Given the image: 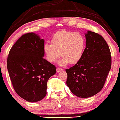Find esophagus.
I'll return each instance as SVG.
<instances>
[{
	"label": "esophagus",
	"mask_w": 120,
	"mask_h": 120,
	"mask_svg": "<svg viewBox=\"0 0 120 120\" xmlns=\"http://www.w3.org/2000/svg\"><path fill=\"white\" fill-rule=\"evenodd\" d=\"M63 71V69H62V68H56V71L57 72H60V71Z\"/></svg>",
	"instance_id": "obj_1"
}]
</instances>
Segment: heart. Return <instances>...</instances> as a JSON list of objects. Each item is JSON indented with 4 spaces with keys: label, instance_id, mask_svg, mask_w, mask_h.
Segmentation results:
<instances>
[{
    "label": "heart",
    "instance_id": "heart-1",
    "mask_svg": "<svg viewBox=\"0 0 120 120\" xmlns=\"http://www.w3.org/2000/svg\"><path fill=\"white\" fill-rule=\"evenodd\" d=\"M85 46V40L81 33L63 30L54 35L51 44H45L44 52L48 61L51 63L55 62L61 54L63 56L60 61L61 65H66L69 62L74 64L82 56Z\"/></svg>",
    "mask_w": 120,
    "mask_h": 120
}]
</instances>
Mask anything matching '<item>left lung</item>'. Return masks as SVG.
<instances>
[{
  "mask_svg": "<svg viewBox=\"0 0 120 120\" xmlns=\"http://www.w3.org/2000/svg\"><path fill=\"white\" fill-rule=\"evenodd\" d=\"M86 48L81 59L66 69V84L76 96L90 98L102 90L111 67L109 45L98 33L88 31Z\"/></svg>",
  "mask_w": 120,
  "mask_h": 120,
  "instance_id": "1",
  "label": "left lung"
}]
</instances>
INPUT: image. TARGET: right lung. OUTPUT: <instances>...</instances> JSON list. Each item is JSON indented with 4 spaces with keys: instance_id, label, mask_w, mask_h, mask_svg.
Wrapping results in <instances>:
<instances>
[{
    "instance_id": "obj_1",
    "label": "right lung",
    "mask_w": 120,
    "mask_h": 120,
    "mask_svg": "<svg viewBox=\"0 0 120 120\" xmlns=\"http://www.w3.org/2000/svg\"><path fill=\"white\" fill-rule=\"evenodd\" d=\"M44 40L33 33L22 35L10 49L7 69L15 91L31 102L46 95L47 82L56 73L54 65L44 58Z\"/></svg>"
}]
</instances>
